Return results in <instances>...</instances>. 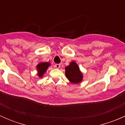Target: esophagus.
I'll return each mask as SVG.
<instances>
[{
    "label": "esophagus",
    "mask_w": 125,
    "mask_h": 125,
    "mask_svg": "<svg viewBox=\"0 0 125 125\" xmlns=\"http://www.w3.org/2000/svg\"><path fill=\"white\" fill-rule=\"evenodd\" d=\"M54 67L56 68H59L60 67V64H55L54 65Z\"/></svg>",
    "instance_id": "esophagus-1"
}]
</instances>
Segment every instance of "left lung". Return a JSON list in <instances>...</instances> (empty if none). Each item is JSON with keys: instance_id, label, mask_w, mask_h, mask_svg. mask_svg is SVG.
Masks as SVG:
<instances>
[{"instance_id": "8db88e82", "label": "left lung", "mask_w": 125, "mask_h": 125, "mask_svg": "<svg viewBox=\"0 0 125 125\" xmlns=\"http://www.w3.org/2000/svg\"><path fill=\"white\" fill-rule=\"evenodd\" d=\"M65 75L69 81L74 84L81 82L83 77L79 66L74 61L71 62L68 66L65 67Z\"/></svg>"}]
</instances>
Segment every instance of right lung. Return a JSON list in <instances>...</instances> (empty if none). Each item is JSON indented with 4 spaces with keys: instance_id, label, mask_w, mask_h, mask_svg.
I'll list each match as a JSON object with an SVG mask.
<instances>
[{
    "instance_id": "right-lung-1",
    "label": "right lung",
    "mask_w": 125,
    "mask_h": 125,
    "mask_svg": "<svg viewBox=\"0 0 125 125\" xmlns=\"http://www.w3.org/2000/svg\"><path fill=\"white\" fill-rule=\"evenodd\" d=\"M51 65V63L49 62H40L36 66L37 70V75L40 78H42L46 71L49 66Z\"/></svg>"
}]
</instances>
